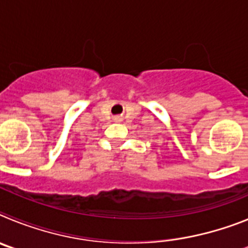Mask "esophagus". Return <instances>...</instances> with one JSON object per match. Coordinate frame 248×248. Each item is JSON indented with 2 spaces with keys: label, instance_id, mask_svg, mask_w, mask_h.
Segmentation results:
<instances>
[{
  "label": "esophagus",
  "instance_id": "1",
  "mask_svg": "<svg viewBox=\"0 0 248 248\" xmlns=\"http://www.w3.org/2000/svg\"><path fill=\"white\" fill-rule=\"evenodd\" d=\"M114 120H115V122H120L122 119H120L119 117H115V118H114Z\"/></svg>",
  "mask_w": 248,
  "mask_h": 248
}]
</instances>
